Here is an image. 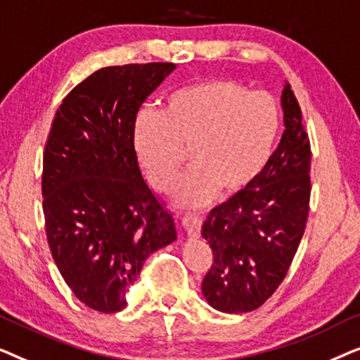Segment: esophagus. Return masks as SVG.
Listing matches in <instances>:
<instances>
[{
    "instance_id": "esophagus-1",
    "label": "esophagus",
    "mask_w": 360,
    "mask_h": 360,
    "mask_svg": "<svg viewBox=\"0 0 360 360\" xmlns=\"http://www.w3.org/2000/svg\"><path fill=\"white\" fill-rule=\"evenodd\" d=\"M181 224H184L186 234H188L190 238H200L201 226H203V219H201V216L186 214L181 218Z\"/></svg>"
}]
</instances>
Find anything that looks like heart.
Segmentation results:
<instances>
[{
  "mask_svg": "<svg viewBox=\"0 0 360 360\" xmlns=\"http://www.w3.org/2000/svg\"><path fill=\"white\" fill-rule=\"evenodd\" d=\"M278 101L267 91L216 78L172 93L162 112L142 111L134 122V149L150 185L169 191L185 150L193 167L174 190V201L196 208L244 190L267 164L280 131Z\"/></svg>",
  "mask_w": 360,
  "mask_h": 360,
  "instance_id": "b5f03b06",
  "label": "heart"
}]
</instances>
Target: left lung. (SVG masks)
<instances>
[{
  "mask_svg": "<svg viewBox=\"0 0 360 360\" xmlns=\"http://www.w3.org/2000/svg\"><path fill=\"white\" fill-rule=\"evenodd\" d=\"M285 131L252 184L211 211L203 238L213 264L201 290L224 313L257 309L283 282L303 238L311 195V146L292 86L282 93Z\"/></svg>",
  "mask_w": 360,
  "mask_h": 360,
  "instance_id": "left-lung-1",
  "label": "left lung"
}]
</instances>
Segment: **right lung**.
Returning <instances> with one entry per match:
<instances>
[{"label":"right lung","mask_w":360,"mask_h":360,"mask_svg":"<svg viewBox=\"0 0 360 360\" xmlns=\"http://www.w3.org/2000/svg\"><path fill=\"white\" fill-rule=\"evenodd\" d=\"M174 68H100L63 98L52 121L42 162L47 243L73 295L96 311H121L144 260L176 239L134 149L137 111Z\"/></svg>","instance_id":"obj_1"}]
</instances>
